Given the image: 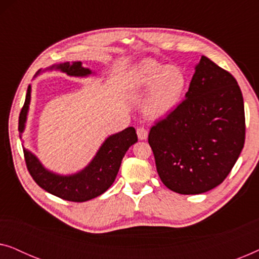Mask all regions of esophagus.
<instances>
[{"mask_svg": "<svg viewBox=\"0 0 259 259\" xmlns=\"http://www.w3.org/2000/svg\"><path fill=\"white\" fill-rule=\"evenodd\" d=\"M137 134L139 140H146L148 137V131L144 128V127H139V128H137Z\"/></svg>", "mask_w": 259, "mask_h": 259, "instance_id": "1", "label": "esophagus"}]
</instances>
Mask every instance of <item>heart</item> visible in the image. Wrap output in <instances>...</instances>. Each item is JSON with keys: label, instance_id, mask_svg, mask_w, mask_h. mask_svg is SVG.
Here are the masks:
<instances>
[{"label": "heart", "instance_id": "b5f03b06", "mask_svg": "<svg viewBox=\"0 0 259 259\" xmlns=\"http://www.w3.org/2000/svg\"><path fill=\"white\" fill-rule=\"evenodd\" d=\"M131 84L138 91L148 88L144 113L151 119H160L179 105L185 92L186 76L178 66L144 60L133 70Z\"/></svg>", "mask_w": 259, "mask_h": 259}]
</instances>
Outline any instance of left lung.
I'll return each instance as SVG.
<instances>
[{
    "label": "left lung",
    "mask_w": 259,
    "mask_h": 259,
    "mask_svg": "<svg viewBox=\"0 0 259 259\" xmlns=\"http://www.w3.org/2000/svg\"><path fill=\"white\" fill-rule=\"evenodd\" d=\"M244 140L238 83L206 56L194 67L185 100L148 134L161 182L180 194L207 192L224 182Z\"/></svg>",
    "instance_id": "left-lung-1"
}]
</instances>
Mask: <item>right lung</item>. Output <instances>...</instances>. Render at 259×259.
I'll list each match as a JSON object with an SVG mask.
<instances>
[{
    "label": "right lung",
    "instance_id": "1",
    "mask_svg": "<svg viewBox=\"0 0 259 259\" xmlns=\"http://www.w3.org/2000/svg\"><path fill=\"white\" fill-rule=\"evenodd\" d=\"M46 70H60L66 73L67 75L75 77H87L95 74L90 68H84L82 62L80 61L58 63L42 72ZM42 72L40 70L37 74ZM30 94L31 86L29 84L26 94V101L21 109L19 118L20 138L26 128L31 98ZM137 141L138 137L133 127H127L121 132L112 134L106 138L90 164L73 175H59L49 171L42 165L36 155L31 153L26 147H23V153L28 171L41 189L61 199L82 203L99 197L111 187L119 172L122 158L125 157L127 150Z\"/></svg>",
    "mask_w": 259,
    "mask_h": 259
}]
</instances>
